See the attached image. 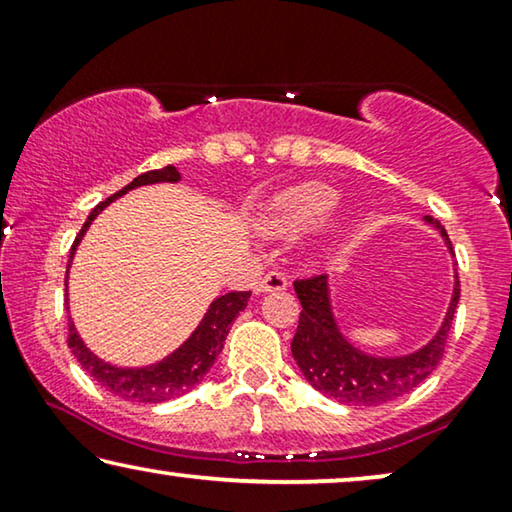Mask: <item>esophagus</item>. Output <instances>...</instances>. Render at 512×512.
<instances>
[{
	"label": "esophagus",
	"instance_id": "1",
	"mask_svg": "<svg viewBox=\"0 0 512 512\" xmlns=\"http://www.w3.org/2000/svg\"><path fill=\"white\" fill-rule=\"evenodd\" d=\"M289 286V277L284 275L282 270H270L268 275L261 277L256 282V291L258 293H265V291H282Z\"/></svg>",
	"mask_w": 512,
	"mask_h": 512
}]
</instances>
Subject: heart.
Wrapping results in <instances>:
<instances>
[{
  "mask_svg": "<svg viewBox=\"0 0 512 512\" xmlns=\"http://www.w3.org/2000/svg\"><path fill=\"white\" fill-rule=\"evenodd\" d=\"M335 205H338V193L331 186L305 184L279 195L272 205L270 223L272 228L284 233H296L326 219Z\"/></svg>",
  "mask_w": 512,
  "mask_h": 512,
  "instance_id": "heart-1",
  "label": "heart"
}]
</instances>
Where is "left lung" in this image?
Here are the masks:
<instances>
[{"mask_svg": "<svg viewBox=\"0 0 512 512\" xmlns=\"http://www.w3.org/2000/svg\"><path fill=\"white\" fill-rule=\"evenodd\" d=\"M431 221V219H429ZM436 228L445 237L447 247L454 254L450 237L438 221ZM454 296L447 310V317L429 345L410 356L398 359H377L359 352L342 338L328 303L326 275H312L296 279V293L303 305L296 335H293L291 352L305 380L314 389L335 398L338 403L352 408H373L396 401L410 394L419 382H424L443 359L447 335H450L454 310L459 303V275L454 277Z\"/></svg>", "mask_w": 512, "mask_h": 512, "instance_id": "1", "label": "left lung"}]
</instances>
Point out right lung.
<instances>
[{"label":"right lung","instance_id":"add662e5","mask_svg":"<svg viewBox=\"0 0 512 512\" xmlns=\"http://www.w3.org/2000/svg\"><path fill=\"white\" fill-rule=\"evenodd\" d=\"M158 181H179L177 167L167 165V167H160V170L139 174V177L132 179L128 186L111 195V198L100 202V205L90 212L86 223H83V228L79 230V235H76L72 251H69L67 272H69V265H72L76 244L81 242V237L88 230L90 221H93L111 200H116L118 195L128 193L130 188H137V186L158 184ZM249 296L251 291H230L226 296L216 298L214 303L209 305L205 319L200 321V326L195 328L191 338H188L177 352L167 356V359L146 368H116V366H109V363H104L102 359H97V356L83 345V340L79 338V333H76L74 324H69L67 345L76 356V361L83 366V370H86L90 377H95V380L100 382L104 389L111 391L114 396L123 398V401H135V403H163V401H170L174 396L186 394L188 389L195 387V384L205 377V373L212 368L216 356H219V352L223 349V342H226L230 324H233L237 314L247 307Z\"/></svg>","mask_w":512,"mask_h":512}]
</instances>
